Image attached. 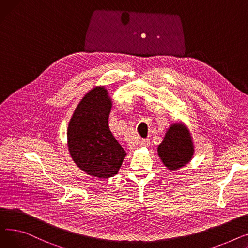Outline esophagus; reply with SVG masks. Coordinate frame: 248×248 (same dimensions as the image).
Here are the masks:
<instances>
[{
	"instance_id": "34e87169",
	"label": "esophagus",
	"mask_w": 248,
	"mask_h": 248,
	"mask_svg": "<svg viewBox=\"0 0 248 248\" xmlns=\"http://www.w3.org/2000/svg\"><path fill=\"white\" fill-rule=\"evenodd\" d=\"M150 145V140L149 139H142L140 142V146L141 147H148Z\"/></svg>"
}]
</instances>
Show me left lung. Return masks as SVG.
Returning a JSON list of instances; mask_svg holds the SVG:
<instances>
[{
    "label": "left lung",
    "mask_w": 248,
    "mask_h": 248,
    "mask_svg": "<svg viewBox=\"0 0 248 248\" xmlns=\"http://www.w3.org/2000/svg\"><path fill=\"white\" fill-rule=\"evenodd\" d=\"M158 155L163 164L171 171L186 166L194 155L192 138L183 123L173 124L158 147Z\"/></svg>",
    "instance_id": "1"
}]
</instances>
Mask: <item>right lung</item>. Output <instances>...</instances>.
I'll return each mask as SVG.
<instances>
[{"label": "right lung", "mask_w": 248, "mask_h": 248, "mask_svg": "<svg viewBox=\"0 0 248 248\" xmlns=\"http://www.w3.org/2000/svg\"><path fill=\"white\" fill-rule=\"evenodd\" d=\"M111 107L106 87L96 86L78 103L67 128L72 160L86 174L100 179L116 175L126 155L109 131Z\"/></svg>", "instance_id": "1"}]
</instances>
